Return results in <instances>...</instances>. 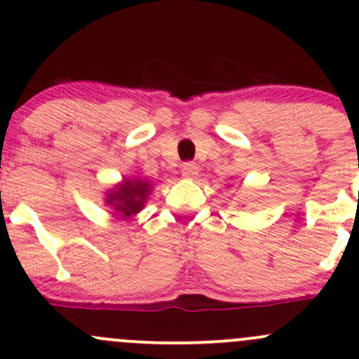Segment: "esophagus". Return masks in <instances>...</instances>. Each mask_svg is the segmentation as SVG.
Instances as JSON below:
<instances>
[{"mask_svg": "<svg viewBox=\"0 0 359 359\" xmlns=\"http://www.w3.org/2000/svg\"><path fill=\"white\" fill-rule=\"evenodd\" d=\"M182 175H184V179L194 180V179H198V175H200V170H198V166L194 165V163H184Z\"/></svg>", "mask_w": 359, "mask_h": 359, "instance_id": "1", "label": "esophagus"}]
</instances>
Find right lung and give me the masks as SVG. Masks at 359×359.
<instances>
[{
	"mask_svg": "<svg viewBox=\"0 0 359 359\" xmlns=\"http://www.w3.org/2000/svg\"><path fill=\"white\" fill-rule=\"evenodd\" d=\"M153 193V184L139 175L123 177L118 184L104 193V205L119 219H133L146 206Z\"/></svg>",
	"mask_w": 359,
	"mask_h": 359,
	"instance_id": "add662e5",
	"label": "right lung"
}]
</instances>
